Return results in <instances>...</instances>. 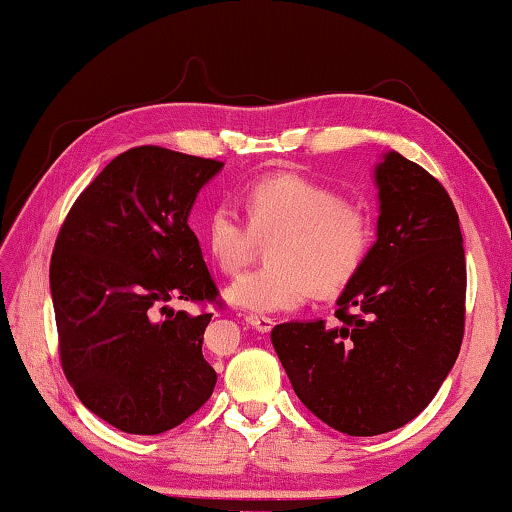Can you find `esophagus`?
Returning a JSON list of instances; mask_svg holds the SVG:
<instances>
[{
    "mask_svg": "<svg viewBox=\"0 0 512 512\" xmlns=\"http://www.w3.org/2000/svg\"><path fill=\"white\" fill-rule=\"evenodd\" d=\"M246 323L250 328H255L257 332H271L275 326V321L271 319V316H259V314H248Z\"/></svg>",
    "mask_w": 512,
    "mask_h": 512,
    "instance_id": "esophagus-1",
    "label": "esophagus"
}]
</instances>
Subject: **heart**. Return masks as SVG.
I'll return each instance as SVG.
<instances>
[{"instance_id":"heart-1","label":"heart","mask_w":512,"mask_h":512,"mask_svg":"<svg viewBox=\"0 0 512 512\" xmlns=\"http://www.w3.org/2000/svg\"><path fill=\"white\" fill-rule=\"evenodd\" d=\"M243 212L216 202L200 237L214 264L237 275L269 241V266L241 275L227 287L230 303L253 312L296 310L316 291L335 296L358 278L371 255V216L312 177L278 170L243 189Z\"/></svg>"}]
</instances>
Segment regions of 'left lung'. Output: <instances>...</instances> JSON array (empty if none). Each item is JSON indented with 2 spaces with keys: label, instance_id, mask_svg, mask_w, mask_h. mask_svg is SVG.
<instances>
[{
  "label": "left lung",
  "instance_id": "8db88e82",
  "mask_svg": "<svg viewBox=\"0 0 512 512\" xmlns=\"http://www.w3.org/2000/svg\"><path fill=\"white\" fill-rule=\"evenodd\" d=\"M378 241L339 296L337 321L280 323L275 353L305 408L339 433L369 437L415 419L456 362L467 264L444 186L389 152L376 168Z\"/></svg>",
  "mask_w": 512,
  "mask_h": 512
}]
</instances>
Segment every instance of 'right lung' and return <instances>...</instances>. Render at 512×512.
Instances as JSON below:
<instances>
[{
    "label": "right lung",
    "instance_id": "1",
    "mask_svg": "<svg viewBox=\"0 0 512 512\" xmlns=\"http://www.w3.org/2000/svg\"><path fill=\"white\" fill-rule=\"evenodd\" d=\"M223 161L139 145L79 193L50 262L59 360L79 401L113 428L159 435L207 403V305H225L189 212ZM189 299L198 315L168 311ZM166 313V320L158 314Z\"/></svg>",
    "mask_w": 512,
    "mask_h": 512
}]
</instances>
